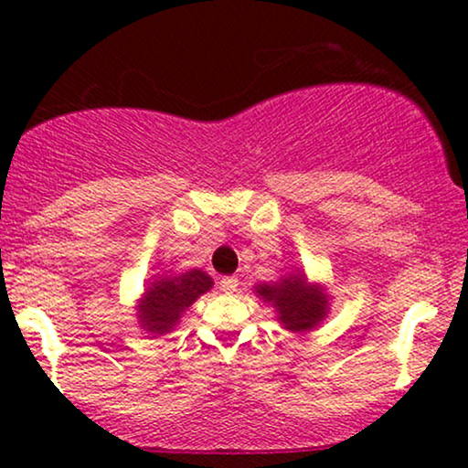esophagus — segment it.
I'll return each mask as SVG.
<instances>
[{"label":"esophagus","instance_id":"1","mask_svg":"<svg viewBox=\"0 0 468 468\" xmlns=\"http://www.w3.org/2000/svg\"><path fill=\"white\" fill-rule=\"evenodd\" d=\"M219 287H221V292L234 293L236 287H239V279H236V277H223V279L219 281Z\"/></svg>","mask_w":468,"mask_h":468}]
</instances>
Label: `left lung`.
Returning a JSON list of instances; mask_svg holds the SVG:
<instances>
[{
  "instance_id": "obj_1",
  "label": "left lung",
  "mask_w": 468,
  "mask_h": 468,
  "mask_svg": "<svg viewBox=\"0 0 468 468\" xmlns=\"http://www.w3.org/2000/svg\"><path fill=\"white\" fill-rule=\"evenodd\" d=\"M255 293L277 313V322L290 332L315 330L330 313V293L311 283L304 271H292L272 283H258Z\"/></svg>"
}]
</instances>
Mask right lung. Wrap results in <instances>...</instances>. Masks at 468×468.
<instances>
[{
	"instance_id": "right-lung-1",
	"label": "right lung",
	"mask_w": 468,
	"mask_h": 468,
	"mask_svg": "<svg viewBox=\"0 0 468 468\" xmlns=\"http://www.w3.org/2000/svg\"><path fill=\"white\" fill-rule=\"evenodd\" d=\"M213 285V279L200 268L153 277L149 287L136 303V319L140 328L153 336L168 335L181 322L183 313L202 293L210 292Z\"/></svg>"
}]
</instances>
